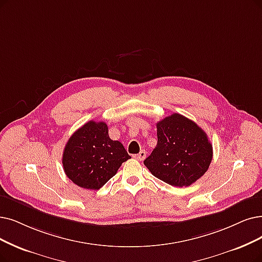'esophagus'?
<instances>
[{
    "mask_svg": "<svg viewBox=\"0 0 262 262\" xmlns=\"http://www.w3.org/2000/svg\"><path fill=\"white\" fill-rule=\"evenodd\" d=\"M134 158H137L140 161H143L146 158V151L145 150H141L138 155L134 156Z\"/></svg>",
    "mask_w": 262,
    "mask_h": 262,
    "instance_id": "34e87169",
    "label": "esophagus"
}]
</instances>
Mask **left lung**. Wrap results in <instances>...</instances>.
I'll return each mask as SVG.
<instances>
[{"label":"left lung","instance_id":"left-lung-1","mask_svg":"<svg viewBox=\"0 0 262 262\" xmlns=\"http://www.w3.org/2000/svg\"><path fill=\"white\" fill-rule=\"evenodd\" d=\"M156 148L144 164L157 179L176 187L193 184L207 171L213 146L199 125L181 114L157 122Z\"/></svg>","mask_w":262,"mask_h":262}]
</instances>
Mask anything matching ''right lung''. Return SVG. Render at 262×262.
<instances>
[{
    "label": "right lung",
    "instance_id": "add662e5",
    "mask_svg": "<svg viewBox=\"0 0 262 262\" xmlns=\"http://www.w3.org/2000/svg\"><path fill=\"white\" fill-rule=\"evenodd\" d=\"M130 158L123 145L108 137L105 122L90 120L69 139L62 164L73 183L85 189L98 190Z\"/></svg>",
    "mask_w": 262,
    "mask_h": 262
}]
</instances>
